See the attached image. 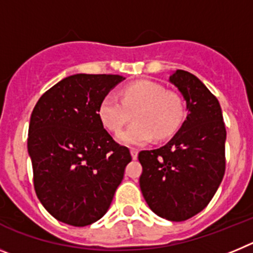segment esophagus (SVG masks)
I'll return each mask as SVG.
<instances>
[{
	"label": "esophagus",
	"mask_w": 253,
	"mask_h": 253,
	"mask_svg": "<svg viewBox=\"0 0 253 253\" xmlns=\"http://www.w3.org/2000/svg\"><path fill=\"white\" fill-rule=\"evenodd\" d=\"M130 154H131V158H133V160H137V157H138V149L131 148L130 149Z\"/></svg>",
	"instance_id": "obj_1"
}]
</instances>
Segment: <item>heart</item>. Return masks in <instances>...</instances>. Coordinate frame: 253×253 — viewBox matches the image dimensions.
Instances as JSON below:
<instances>
[{
    "mask_svg": "<svg viewBox=\"0 0 253 253\" xmlns=\"http://www.w3.org/2000/svg\"><path fill=\"white\" fill-rule=\"evenodd\" d=\"M123 99L109 93L101 100L99 116L102 124L113 133L122 130L134 111L135 123L118 135L129 146H143L153 137H171L184 120L185 107L180 96L153 81H138L124 87Z\"/></svg>",
    "mask_w": 253,
    "mask_h": 253,
    "instance_id": "obj_1",
    "label": "heart"
}]
</instances>
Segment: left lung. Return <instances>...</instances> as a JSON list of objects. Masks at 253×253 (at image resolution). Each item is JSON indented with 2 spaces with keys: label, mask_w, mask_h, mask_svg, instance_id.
Instances as JSON below:
<instances>
[{
  "label": "left lung",
  "mask_w": 253,
  "mask_h": 253,
  "mask_svg": "<svg viewBox=\"0 0 253 253\" xmlns=\"http://www.w3.org/2000/svg\"><path fill=\"white\" fill-rule=\"evenodd\" d=\"M186 101L187 116L167 144L142 151V194L153 213L182 222L213 199L225 171V125L218 99L193 73L169 76Z\"/></svg>",
  "instance_id": "obj_1"
}]
</instances>
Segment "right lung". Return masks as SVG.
Masks as SVG:
<instances>
[{"mask_svg": "<svg viewBox=\"0 0 253 253\" xmlns=\"http://www.w3.org/2000/svg\"><path fill=\"white\" fill-rule=\"evenodd\" d=\"M123 80L69 76L43 93L31 113L28 152L35 193L59 222L84 227L101 219L124 177L130 152L99 116L101 100Z\"/></svg>", "mask_w": 253, "mask_h": 253, "instance_id": "right-lung-1", "label": "right lung"}]
</instances>
